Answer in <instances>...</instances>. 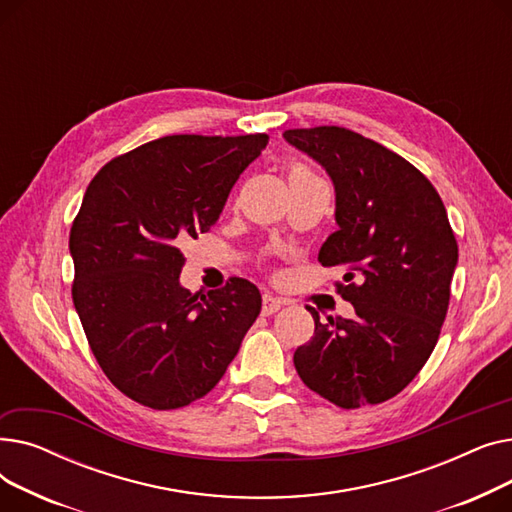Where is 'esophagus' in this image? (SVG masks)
Returning a JSON list of instances; mask_svg holds the SVG:
<instances>
[{
  "label": "esophagus",
  "instance_id": "obj_1",
  "mask_svg": "<svg viewBox=\"0 0 512 512\" xmlns=\"http://www.w3.org/2000/svg\"><path fill=\"white\" fill-rule=\"evenodd\" d=\"M286 305L284 299L274 297V294H263V315H274Z\"/></svg>",
  "mask_w": 512,
  "mask_h": 512
}]
</instances>
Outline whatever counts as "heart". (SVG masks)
Here are the masks:
<instances>
[{"instance_id": "1", "label": "heart", "mask_w": 512, "mask_h": 512, "mask_svg": "<svg viewBox=\"0 0 512 512\" xmlns=\"http://www.w3.org/2000/svg\"><path fill=\"white\" fill-rule=\"evenodd\" d=\"M292 172H309V170H305V168H301V166H299V168H294Z\"/></svg>"}]
</instances>
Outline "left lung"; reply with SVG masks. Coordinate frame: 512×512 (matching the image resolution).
<instances>
[{"instance_id":"1","label":"left lung","mask_w":512,"mask_h":512,"mask_svg":"<svg viewBox=\"0 0 512 512\" xmlns=\"http://www.w3.org/2000/svg\"><path fill=\"white\" fill-rule=\"evenodd\" d=\"M282 137L324 168L336 224L321 265H348L340 297L355 317H328L294 351L307 388L342 409L378 405L407 388L432 355L448 311L459 247L446 207L405 157L340 126Z\"/></svg>"}]
</instances>
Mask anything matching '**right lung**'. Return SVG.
Returning a JSON list of instances; mask_svg holds the SVG:
<instances>
[{
    "label": "right lung",
    "instance_id": "right-lung-1",
    "mask_svg": "<svg viewBox=\"0 0 512 512\" xmlns=\"http://www.w3.org/2000/svg\"><path fill=\"white\" fill-rule=\"evenodd\" d=\"M267 139L174 134L112 159L87 188L70 230L72 301L103 373L145 407L205 396L261 311L249 280L182 288L180 245L218 222Z\"/></svg>",
    "mask_w": 512,
    "mask_h": 512
}]
</instances>
